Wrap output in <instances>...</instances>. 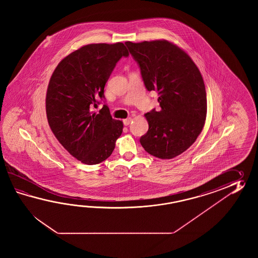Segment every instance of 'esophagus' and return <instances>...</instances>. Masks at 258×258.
I'll return each instance as SVG.
<instances>
[{"label":"esophagus","instance_id":"1","mask_svg":"<svg viewBox=\"0 0 258 258\" xmlns=\"http://www.w3.org/2000/svg\"><path fill=\"white\" fill-rule=\"evenodd\" d=\"M131 121L132 118H127V119H124V120H123V124L127 126V125H129V124L131 123Z\"/></svg>","mask_w":258,"mask_h":258}]
</instances>
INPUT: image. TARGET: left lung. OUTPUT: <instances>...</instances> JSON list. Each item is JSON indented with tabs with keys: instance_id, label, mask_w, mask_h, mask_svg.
Wrapping results in <instances>:
<instances>
[{
	"instance_id": "1",
	"label": "left lung",
	"mask_w": 258,
	"mask_h": 258,
	"mask_svg": "<svg viewBox=\"0 0 258 258\" xmlns=\"http://www.w3.org/2000/svg\"><path fill=\"white\" fill-rule=\"evenodd\" d=\"M125 44L146 88L159 95L160 110L145 114L148 131L140 143L154 157L173 159L190 148L203 129L208 106L202 75L191 57L168 40Z\"/></svg>"
}]
</instances>
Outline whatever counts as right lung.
<instances>
[{"instance_id": "obj_1", "label": "right lung", "mask_w": 258, "mask_h": 258, "mask_svg": "<svg viewBox=\"0 0 258 258\" xmlns=\"http://www.w3.org/2000/svg\"><path fill=\"white\" fill-rule=\"evenodd\" d=\"M129 52L124 44H88L67 55L55 68L46 94V113L57 140L84 164H99L110 157L122 133V121L110 116L107 105L99 113L97 99L117 61Z\"/></svg>"}]
</instances>
